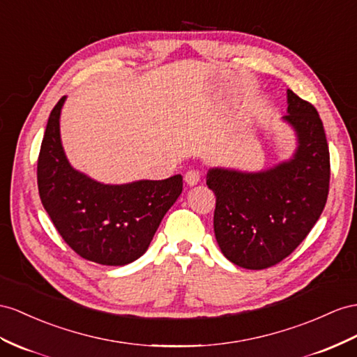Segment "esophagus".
I'll return each mask as SVG.
<instances>
[{"mask_svg": "<svg viewBox=\"0 0 357 357\" xmlns=\"http://www.w3.org/2000/svg\"><path fill=\"white\" fill-rule=\"evenodd\" d=\"M184 179H185V182H187V185L193 187V185H196L197 182L200 181V173H199L197 170H188V172L185 173Z\"/></svg>", "mask_w": 357, "mask_h": 357, "instance_id": "obj_1", "label": "esophagus"}]
</instances>
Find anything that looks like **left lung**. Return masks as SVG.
Listing matches in <instances>:
<instances>
[{"instance_id":"obj_1","label":"left lung","mask_w":357,"mask_h":357,"mask_svg":"<svg viewBox=\"0 0 357 357\" xmlns=\"http://www.w3.org/2000/svg\"><path fill=\"white\" fill-rule=\"evenodd\" d=\"M282 121L296 134L291 158L266 170L213 167L206 185L215 195L214 234L232 264L262 270L285 259L321 215L331 179L323 122L312 104L287 90Z\"/></svg>"}]
</instances>
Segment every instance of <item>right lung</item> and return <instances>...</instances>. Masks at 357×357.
Segmentation results:
<instances>
[{"mask_svg":"<svg viewBox=\"0 0 357 357\" xmlns=\"http://www.w3.org/2000/svg\"><path fill=\"white\" fill-rule=\"evenodd\" d=\"M63 96L50 114L38 161L43 208L72 250L102 266H126L148 250L182 193V176L104 184L72 167L60 137Z\"/></svg>","mask_w":357,"mask_h":357,"instance_id":"1","label":"right lung"}]
</instances>
